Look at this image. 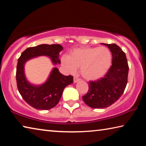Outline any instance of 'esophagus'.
Instances as JSON below:
<instances>
[{
    "label": "esophagus",
    "mask_w": 146,
    "mask_h": 146,
    "mask_svg": "<svg viewBox=\"0 0 146 146\" xmlns=\"http://www.w3.org/2000/svg\"><path fill=\"white\" fill-rule=\"evenodd\" d=\"M79 80H80V78H78L77 76H74V78H73V82H74L76 83V82H78Z\"/></svg>",
    "instance_id": "34e87169"
}]
</instances>
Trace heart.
Listing matches in <instances>:
<instances>
[{
    "instance_id": "obj_1",
    "label": "heart",
    "mask_w": 146,
    "mask_h": 146,
    "mask_svg": "<svg viewBox=\"0 0 146 146\" xmlns=\"http://www.w3.org/2000/svg\"><path fill=\"white\" fill-rule=\"evenodd\" d=\"M111 62V53L105 46L76 48L70 51L68 56H63L61 58L62 65L71 73L80 67L81 75L87 80H97L103 76Z\"/></svg>"
}]
</instances>
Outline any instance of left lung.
Listing matches in <instances>:
<instances>
[{"label": "left lung", "instance_id": "1", "mask_svg": "<svg viewBox=\"0 0 146 146\" xmlns=\"http://www.w3.org/2000/svg\"><path fill=\"white\" fill-rule=\"evenodd\" d=\"M104 44L112 53V65L104 77L88 84V91L82 99L92 108L112 105L122 95L127 83L129 66L125 53L117 44Z\"/></svg>", "mask_w": 146, "mask_h": 146}]
</instances>
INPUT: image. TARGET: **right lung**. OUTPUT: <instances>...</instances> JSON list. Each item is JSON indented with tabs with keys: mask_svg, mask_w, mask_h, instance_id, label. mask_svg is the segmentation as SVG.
Listing matches in <instances>:
<instances>
[{
	"mask_svg": "<svg viewBox=\"0 0 146 146\" xmlns=\"http://www.w3.org/2000/svg\"><path fill=\"white\" fill-rule=\"evenodd\" d=\"M60 44H41L27 48L22 53L17 66V88L23 99L36 110H48L58 103L64 89L73 82V76H65L55 68L47 82L40 86H34L27 82L24 73V66L27 60L37 56H50L54 64H60L58 54L62 50Z\"/></svg>",
	"mask_w": 146,
	"mask_h": 146,
	"instance_id": "right-lung-1",
	"label": "right lung"
}]
</instances>
